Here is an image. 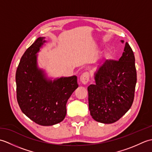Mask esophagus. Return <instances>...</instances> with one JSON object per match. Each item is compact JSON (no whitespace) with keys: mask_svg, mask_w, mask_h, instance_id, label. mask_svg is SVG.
Wrapping results in <instances>:
<instances>
[{"mask_svg":"<svg viewBox=\"0 0 152 152\" xmlns=\"http://www.w3.org/2000/svg\"><path fill=\"white\" fill-rule=\"evenodd\" d=\"M89 73L88 72H83L81 77H80V81L82 82L83 84H86L87 83L89 82Z\"/></svg>","mask_w":152,"mask_h":152,"instance_id":"1","label":"esophagus"}]
</instances>
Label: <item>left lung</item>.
<instances>
[{"instance_id":"1","label":"left lung","mask_w":152,"mask_h":152,"mask_svg":"<svg viewBox=\"0 0 152 152\" xmlns=\"http://www.w3.org/2000/svg\"><path fill=\"white\" fill-rule=\"evenodd\" d=\"M134 61L133 51L126 42L119 61L108 59L99 68L95 84L88 88L89 109L95 121L112 124L131 107L137 83Z\"/></svg>"}]
</instances>
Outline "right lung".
<instances>
[{
    "mask_svg": "<svg viewBox=\"0 0 152 152\" xmlns=\"http://www.w3.org/2000/svg\"><path fill=\"white\" fill-rule=\"evenodd\" d=\"M44 38H38L21 58L15 74L16 95L19 107L28 118L50 126L65 118L67 101L78 84L76 76L51 81L38 69L36 54L46 42Z\"/></svg>",
    "mask_w": 152,
    "mask_h": 152,
    "instance_id": "1",
    "label": "right lung"
}]
</instances>
